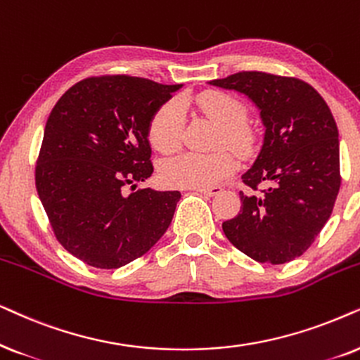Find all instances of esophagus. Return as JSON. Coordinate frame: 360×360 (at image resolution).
I'll list each match as a JSON object with an SVG mask.
<instances>
[{"label":"esophagus","mask_w":360,"mask_h":360,"mask_svg":"<svg viewBox=\"0 0 360 360\" xmlns=\"http://www.w3.org/2000/svg\"><path fill=\"white\" fill-rule=\"evenodd\" d=\"M194 191H198V193H200V194L212 198V195H217L222 193V188H220V186H212V188H200V189H194Z\"/></svg>","instance_id":"1"}]
</instances>
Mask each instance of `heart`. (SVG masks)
<instances>
[{
    "mask_svg": "<svg viewBox=\"0 0 360 360\" xmlns=\"http://www.w3.org/2000/svg\"><path fill=\"white\" fill-rule=\"evenodd\" d=\"M195 107L205 118L219 124L215 146H227L240 158H250L257 153L258 135L245 123L247 107L236 95L210 90L194 100ZM184 127L183 107L177 100L162 103L150 122L151 145L161 153H169L179 146ZM237 162L229 150H217L207 155L181 153L169 158L161 166L162 183L172 188L200 189L227 179L236 171Z\"/></svg>",
    "mask_w": 360,
    "mask_h": 360,
    "instance_id": "b5f03b06",
    "label": "heart"
}]
</instances>
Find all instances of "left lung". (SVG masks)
Masks as SVG:
<instances>
[{
  "label": "left lung",
  "instance_id": "8db88e82",
  "mask_svg": "<svg viewBox=\"0 0 360 360\" xmlns=\"http://www.w3.org/2000/svg\"><path fill=\"white\" fill-rule=\"evenodd\" d=\"M245 94L260 108L265 138L260 155L242 176L237 217L222 224L233 247L260 263L295 260L328 222L341 188L339 133L324 98L296 77L243 70L210 80Z\"/></svg>",
  "mask_w": 360,
  "mask_h": 360
}]
</instances>
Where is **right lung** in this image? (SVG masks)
I'll return each mask as SVG.
<instances>
[{"label":"right lung","mask_w":360,"mask_h":360,"mask_svg":"<svg viewBox=\"0 0 360 360\" xmlns=\"http://www.w3.org/2000/svg\"><path fill=\"white\" fill-rule=\"evenodd\" d=\"M179 87L131 75L89 77L52 108L36 189L57 240L87 265H127L169 227L179 191H135V183L153 174V115ZM127 185L131 195L124 194Z\"/></svg>","instance_id":"1"}]
</instances>
